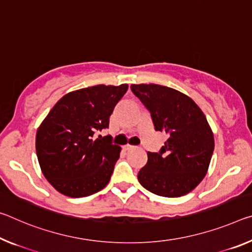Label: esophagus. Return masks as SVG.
I'll return each instance as SVG.
<instances>
[{
	"label": "esophagus",
	"mask_w": 252,
	"mask_h": 252,
	"mask_svg": "<svg viewBox=\"0 0 252 252\" xmlns=\"http://www.w3.org/2000/svg\"><path fill=\"white\" fill-rule=\"evenodd\" d=\"M134 146H131V145H126V146H123V149L125 150H131V149H134Z\"/></svg>",
	"instance_id": "34e87169"
}]
</instances>
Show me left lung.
<instances>
[{
    "mask_svg": "<svg viewBox=\"0 0 252 252\" xmlns=\"http://www.w3.org/2000/svg\"><path fill=\"white\" fill-rule=\"evenodd\" d=\"M150 112L156 131L168 134L159 153L148 151L138 181L151 193L179 197L193 190L206 175L214 150L213 132L193 99L157 84L131 85Z\"/></svg>",
    "mask_w": 252,
    "mask_h": 252,
    "instance_id": "obj_1",
    "label": "left lung"
}]
</instances>
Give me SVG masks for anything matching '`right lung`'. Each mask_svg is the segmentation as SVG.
Returning a JSON list of instances; mask_svg holds the SVG:
<instances>
[{"label":"right lung","instance_id":"1","mask_svg":"<svg viewBox=\"0 0 252 252\" xmlns=\"http://www.w3.org/2000/svg\"><path fill=\"white\" fill-rule=\"evenodd\" d=\"M127 91L96 85L66 94L48 113L35 135L37 157L47 181L59 193L85 197L110 182L121 147L111 135L94 133L109 127L115 105Z\"/></svg>","mask_w":252,"mask_h":252}]
</instances>
